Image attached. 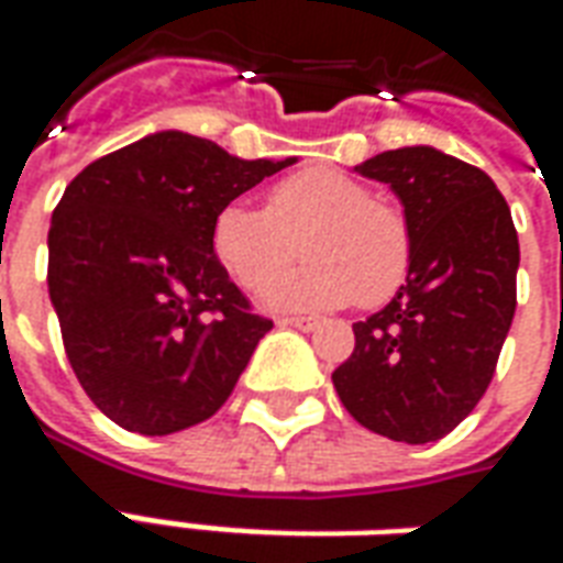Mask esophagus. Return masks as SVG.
<instances>
[{
  "mask_svg": "<svg viewBox=\"0 0 563 563\" xmlns=\"http://www.w3.org/2000/svg\"><path fill=\"white\" fill-rule=\"evenodd\" d=\"M277 325H286V329H298V331H317L322 322L310 317H283L277 319Z\"/></svg>",
  "mask_w": 563,
  "mask_h": 563,
  "instance_id": "34e87169",
  "label": "esophagus"
}]
</instances>
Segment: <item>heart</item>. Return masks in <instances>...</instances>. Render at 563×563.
Returning <instances> with one entry per match:
<instances>
[{
	"label": "heart",
	"instance_id": "1",
	"mask_svg": "<svg viewBox=\"0 0 563 563\" xmlns=\"http://www.w3.org/2000/svg\"><path fill=\"white\" fill-rule=\"evenodd\" d=\"M302 241L308 265L276 276ZM210 250L244 289H258L280 310L379 307L410 274L413 234L398 205L371 196L338 168H305L268 189L265 210L229 201L210 222Z\"/></svg>",
	"mask_w": 563,
	"mask_h": 563
}]
</instances>
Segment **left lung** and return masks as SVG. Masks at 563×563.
<instances>
[{"instance_id": "8db88e82", "label": "left lung", "mask_w": 563, "mask_h": 563, "mask_svg": "<svg viewBox=\"0 0 563 563\" xmlns=\"http://www.w3.org/2000/svg\"><path fill=\"white\" fill-rule=\"evenodd\" d=\"M355 172L389 184L413 234L410 274L331 379L355 422L431 443L471 413L495 377L516 313L519 234L495 180L434 147L371 156Z\"/></svg>"}]
</instances>
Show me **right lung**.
Returning <instances> with one entry per match:
<instances>
[{
	"instance_id": "right-lung-1",
	"label": "right lung",
	"mask_w": 563,
	"mask_h": 563,
	"mask_svg": "<svg viewBox=\"0 0 563 563\" xmlns=\"http://www.w3.org/2000/svg\"><path fill=\"white\" fill-rule=\"evenodd\" d=\"M286 159H241L177 129L90 162L47 232V289L75 377L111 422L147 437L205 422L271 319L210 250V222Z\"/></svg>"
}]
</instances>
